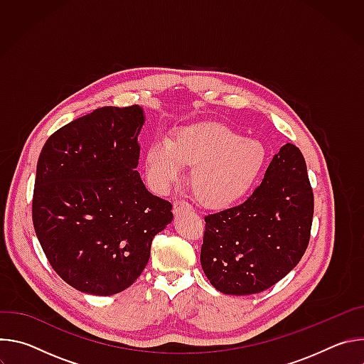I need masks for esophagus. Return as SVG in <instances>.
Instances as JSON below:
<instances>
[{
    "label": "esophagus",
    "mask_w": 364,
    "mask_h": 364,
    "mask_svg": "<svg viewBox=\"0 0 364 364\" xmlns=\"http://www.w3.org/2000/svg\"><path fill=\"white\" fill-rule=\"evenodd\" d=\"M186 210H193V207H191L187 201H184V200H176V201H174L173 212H174L176 215H178V213H181V212H186Z\"/></svg>",
    "instance_id": "obj_1"
}]
</instances>
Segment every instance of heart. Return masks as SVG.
I'll return each mask as SVG.
<instances>
[{"label":"heart","mask_w":364,"mask_h":364,"mask_svg":"<svg viewBox=\"0 0 364 364\" xmlns=\"http://www.w3.org/2000/svg\"><path fill=\"white\" fill-rule=\"evenodd\" d=\"M265 163L264 145L220 124H200L177 129L170 141L148 145L145 168L151 184L166 191L194 166L191 184L197 198L212 209H225L243 198Z\"/></svg>","instance_id":"heart-1"}]
</instances>
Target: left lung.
Wrapping results in <instances>:
<instances>
[{"instance_id":"8db88e82","label":"left lung","mask_w":364,"mask_h":364,"mask_svg":"<svg viewBox=\"0 0 364 364\" xmlns=\"http://www.w3.org/2000/svg\"><path fill=\"white\" fill-rule=\"evenodd\" d=\"M313 215L305 160L287 144L245 203L204 218L200 262L207 279L229 295L271 288L301 261Z\"/></svg>"}]
</instances>
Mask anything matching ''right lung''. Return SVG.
<instances>
[{
    "label": "right lung",
    "instance_id": "right-lung-1",
    "mask_svg": "<svg viewBox=\"0 0 364 364\" xmlns=\"http://www.w3.org/2000/svg\"><path fill=\"white\" fill-rule=\"evenodd\" d=\"M145 122L138 105L103 107L51 135L37 161L33 225L56 274L92 295L131 287L154 236L173 220L135 170Z\"/></svg>",
    "mask_w": 364,
    "mask_h": 364
}]
</instances>
